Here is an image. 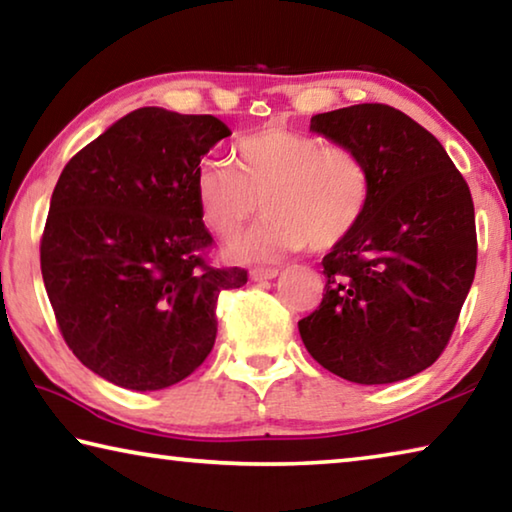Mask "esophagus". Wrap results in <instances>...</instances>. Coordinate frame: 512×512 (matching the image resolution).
I'll return each instance as SVG.
<instances>
[{
    "mask_svg": "<svg viewBox=\"0 0 512 512\" xmlns=\"http://www.w3.org/2000/svg\"><path fill=\"white\" fill-rule=\"evenodd\" d=\"M277 268H264V266H255L250 268V280L253 282H264V280H273V277H277Z\"/></svg>",
    "mask_w": 512,
    "mask_h": 512,
    "instance_id": "obj_1",
    "label": "esophagus"
}]
</instances>
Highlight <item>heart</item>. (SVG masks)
Listing matches in <instances>:
<instances>
[{
  "mask_svg": "<svg viewBox=\"0 0 512 512\" xmlns=\"http://www.w3.org/2000/svg\"><path fill=\"white\" fill-rule=\"evenodd\" d=\"M235 158L237 169L203 162L196 171L201 216L221 237L237 235L259 205L268 214L232 241V259L273 262L307 244L329 250L352 235L368 210L370 171L348 146H327L318 135L264 126L241 137Z\"/></svg>",
  "mask_w": 512,
  "mask_h": 512,
  "instance_id": "heart-1",
  "label": "heart"
}]
</instances>
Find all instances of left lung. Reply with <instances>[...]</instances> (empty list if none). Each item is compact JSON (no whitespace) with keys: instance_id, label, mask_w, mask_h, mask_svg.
I'll list each match as a JSON object with an SVG mask.
<instances>
[{"instance_id":"obj_1","label":"left lung","mask_w":512,"mask_h":512,"mask_svg":"<svg viewBox=\"0 0 512 512\" xmlns=\"http://www.w3.org/2000/svg\"><path fill=\"white\" fill-rule=\"evenodd\" d=\"M311 131L361 155L370 203L323 257V302L298 323L302 343L354 384L418 375L447 348L474 280L470 187L427 128L384 103L323 112Z\"/></svg>"}]
</instances>
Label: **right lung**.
<instances>
[{
	"instance_id": "right-lung-1",
	"label": "right lung",
	"mask_w": 512,
	"mask_h": 512,
	"mask_svg": "<svg viewBox=\"0 0 512 512\" xmlns=\"http://www.w3.org/2000/svg\"><path fill=\"white\" fill-rule=\"evenodd\" d=\"M232 135L212 115L140 108L74 155L51 194L42 280L67 348L131 391L183 381L214 348L216 300L248 282L214 268L196 198L203 155Z\"/></svg>"
}]
</instances>
